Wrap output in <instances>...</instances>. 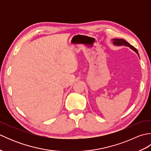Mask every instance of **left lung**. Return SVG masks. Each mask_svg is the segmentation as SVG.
<instances>
[{"label":"left lung","mask_w":151,"mask_h":151,"mask_svg":"<svg viewBox=\"0 0 151 151\" xmlns=\"http://www.w3.org/2000/svg\"><path fill=\"white\" fill-rule=\"evenodd\" d=\"M112 41H113V43L115 45H117V46L124 45V46L130 47L131 49H132L133 50L135 51V52L137 54V55L139 56L138 52H137V50L136 48H134V47H133L132 45H131L130 44H129V43L127 42V41H126L124 40H123V39H113V40H112Z\"/></svg>","instance_id":"left-lung-1"}]
</instances>
